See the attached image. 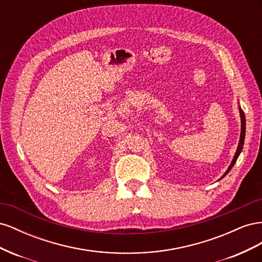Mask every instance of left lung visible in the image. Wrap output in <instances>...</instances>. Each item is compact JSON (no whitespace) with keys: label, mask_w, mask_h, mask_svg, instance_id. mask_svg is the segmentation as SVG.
Listing matches in <instances>:
<instances>
[{"label":"left lung","mask_w":262,"mask_h":262,"mask_svg":"<svg viewBox=\"0 0 262 262\" xmlns=\"http://www.w3.org/2000/svg\"><path fill=\"white\" fill-rule=\"evenodd\" d=\"M239 114H241V120H242V131H241V139H239L238 147H237V150H236V153L234 155V158H233L231 165H229V167L227 168V170L225 171L224 175L222 176L221 178H223L225 175H227V173L229 172V170L233 168V166L235 165L237 158H238V156H239V154L242 152V149H243V146H244V140H245V133H246V118H245V114H244V112L242 110V108H239Z\"/></svg>","instance_id":"1"}]
</instances>
